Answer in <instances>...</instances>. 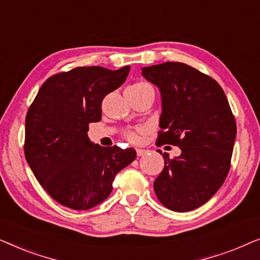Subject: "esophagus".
<instances>
[{
    "mask_svg": "<svg viewBox=\"0 0 260 260\" xmlns=\"http://www.w3.org/2000/svg\"><path fill=\"white\" fill-rule=\"evenodd\" d=\"M137 156H143L147 154V150H144V149H137Z\"/></svg>",
    "mask_w": 260,
    "mask_h": 260,
    "instance_id": "1",
    "label": "esophagus"
}]
</instances>
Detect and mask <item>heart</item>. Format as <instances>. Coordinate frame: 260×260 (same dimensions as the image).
I'll use <instances>...</instances> for the list:
<instances>
[{
	"label": "heart",
	"instance_id": "1",
	"mask_svg": "<svg viewBox=\"0 0 260 260\" xmlns=\"http://www.w3.org/2000/svg\"><path fill=\"white\" fill-rule=\"evenodd\" d=\"M150 86L148 83H143V81H141V83H136L134 85H131V88H136V90H140V88H144V87H148ZM143 130H140V131H129V133H126V138L129 140L130 142H133V143H138V142L141 141V134Z\"/></svg>",
	"mask_w": 260,
	"mask_h": 260
}]
</instances>
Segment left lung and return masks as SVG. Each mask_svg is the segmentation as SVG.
Returning a JSON list of instances; mask_svg holds the SVG:
<instances>
[{"instance_id":"1","label":"left lung","mask_w":260,"mask_h":260,"mask_svg":"<svg viewBox=\"0 0 260 260\" xmlns=\"http://www.w3.org/2000/svg\"><path fill=\"white\" fill-rule=\"evenodd\" d=\"M142 76L161 92L157 144L181 149L174 158L158 150L165 168L154 182L156 197L172 211H193L219 190L229 174L237 136L232 110L213 78L183 62L143 67Z\"/></svg>"}]
</instances>
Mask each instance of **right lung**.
Here are the masks:
<instances>
[{
  "instance_id": "right-lung-1",
  "label": "right lung",
  "mask_w": 260,
  "mask_h": 260,
  "mask_svg": "<svg viewBox=\"0 0 260 260\" xmlns=\"http://www.w3.org/2000/svg\"><path fill=\"white\" fill-rule=\"evenodd\" d=\"M130 66L76 67L48 78L26 116L24 156L42 188L66 207L86 211L112 191L117 173L136 158L133 148L101 147L87 136L102 102L125 81Z\"/></svg>"
}]
</instances>
